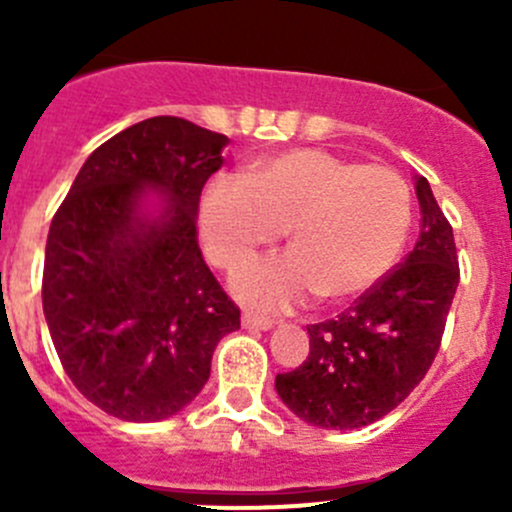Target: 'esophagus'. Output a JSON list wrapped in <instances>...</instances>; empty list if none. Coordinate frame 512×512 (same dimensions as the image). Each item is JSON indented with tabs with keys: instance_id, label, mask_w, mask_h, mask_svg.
Wrapping results in <instances>:
<instances>
[{
	"instance_id": "34e87169",
	"label": "esophagus",
	"mask_w": 512,
	"mask_h": 512,
	"mask_svg": "<svg viewBox=\"0 0 512 512\" xmlns=\"http://www.w3.org/2000/svg\"><path fill=\"white\" fill-rule=\"evenodd\" d=\"M272 324H275V319L262 317V314H255V312L242 314V327L245 329H272Z\"/></svg>"
}]
</instances>
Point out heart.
<instances>
[{
    "label": "heart",
    "instance_id": "b5f03b06",
    "mask_svg": "<svg viewBox=\"0 0 512 512\" xmlns=\"http://www.w3.org/2000/svg\"><path fill=\"white\" fill-rule=\"evenodd\" d=\"M411 220V188L396 170L317 148L215 180L200 210L205 250L223 267H240L287 227L292 252L252 262L235 280L242 299L267 309L294 307L312 292L347 299L369 289L404 250Z\"/></svg>",
    "mask_w": 512,
    "mask_h": 512
}]
</instances>
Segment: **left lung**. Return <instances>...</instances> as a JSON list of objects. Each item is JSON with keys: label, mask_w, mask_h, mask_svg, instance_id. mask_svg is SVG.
<instances>
[{"label": "left lung", "mask_w": 512, "mask_h": 512, "mask_svg": "<svg viewBox=\"0 0 512 512\" xmlns=\"http://www.w3.org/2000/svg\"><path fill=\"white\" fill-rule=\"evenodd\" d=\"M421 235L401 265L337 319L309 324V354L275 389L287 409L322 428H359L394 411L441 347L458 270L453 227L426 178H416Z\"/></svg>", "instance_id": "1"}]
</instances>
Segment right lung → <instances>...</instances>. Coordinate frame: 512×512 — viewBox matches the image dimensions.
<instances>
[{
    "label": "right lung",
    "instance_id": "add662e5",
    "mask_svg": "<svg viewBox=\"0 0 512 512\" xmlns=\"http://www.w3.org/2000/svg\"><path fill=\"white\" fill-rule=\"evenodd\" d=\"M230 138L156 116L91 153L46 237L41 302L51 342L76 389L123 421H163L210 376L240 307L198 247L203 185ZM146 189L165 194L156 221Z\"/></svg>",
    "mask_w": 512,
    "mask_h": 512
}]
</instances>
